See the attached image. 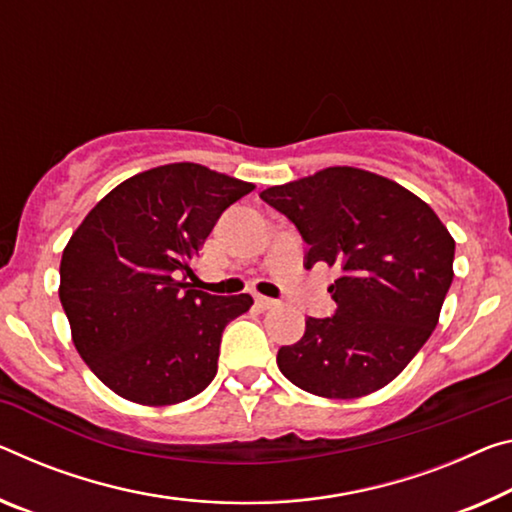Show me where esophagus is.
I'll list each match as a JSON object with an SVG mask.
<instances>
[{
    "label": "esophagus",
    "instance_id": "34e87169",
    "mask_svg": "<svg viewBox=\"0 0 512 512\" xmlns=\"http://www.w3.org/2000/svg\"><path fill=\"white\" fill-rule=\"evenodd\" d=\"M255 305L259 307V310H273L275 305H278V300H273L269 296H255Z\"/></svg>",
    "mask_w": 512,
    "mask_h": 512
}]
</instances>
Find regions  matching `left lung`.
Segmentation results:
<instances>
[{"label":"left lung","instance_id":"1","mask_svg":"<svg viewBox=\"0 0 512 512\" xmlns=\"http://www.w3.org/2000/svg\"><path fill=\"white\" fill-rule=\"evenodd\" d=\"M298 227L305 266H339L337 310L305 321L278 367L323 399H358L399 376L426 344L453 280L456 241L431 207L401 184L332 166L259 193Z\"/></svg>","mask_w":512,"mask_h":512}]
</instances>
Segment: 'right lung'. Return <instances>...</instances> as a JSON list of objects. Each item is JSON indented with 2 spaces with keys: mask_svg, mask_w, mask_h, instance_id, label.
<instances>
[{
  "mask_svg": "<svg viewBox=\"0 0 512 512\" xmlns=\"http://www.w3.org/2000/svg\"><path fill=\"white\" fill-rule=\"evenodd\" d=\"M253 189L189 161L157 166L109 191L70 237L59 298L72 342L118 396L173 405L214 380L223 330L253 298L196 289L191 259Z\"/></svg>",
  "mask_w": 512,
  "mask_h": 512,
  "instance_id": "right-lung-1",
  "label": "right lung"
}]
</instances>
